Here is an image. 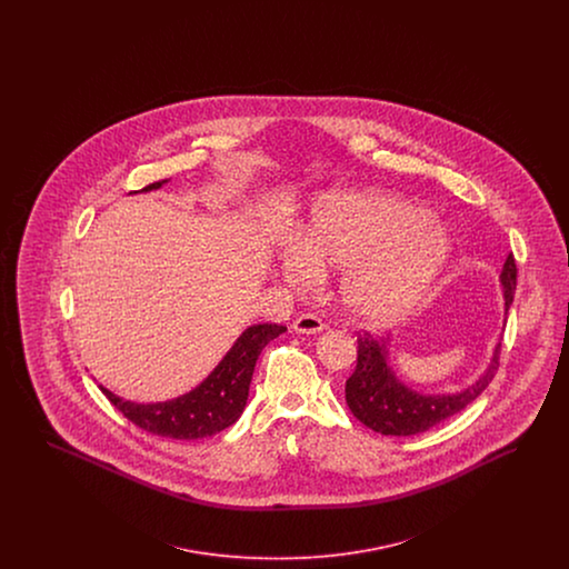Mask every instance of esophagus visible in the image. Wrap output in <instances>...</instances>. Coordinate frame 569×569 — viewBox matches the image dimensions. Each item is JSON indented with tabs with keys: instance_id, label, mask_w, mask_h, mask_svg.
<instances>
[{
	"instance_id": "34e87169",
	"label": "esophagus",
	"mask_w": 569,
	"mask_h": 569,
	"mask_svg": "<svg viewBox=\"0 0 569 569\" xmlns=\"http://www.w3.org/2000/svg\"><path fill=\"white\" fill-rule=\"evenodd\" d=\"M325 328V322L318 316H311V313H302L292 322V330L298 335H318Z\"/></svg>"
}]
</instances>
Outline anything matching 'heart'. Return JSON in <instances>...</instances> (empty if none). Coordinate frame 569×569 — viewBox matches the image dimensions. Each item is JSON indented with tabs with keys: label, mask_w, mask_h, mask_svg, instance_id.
I'll list each match as a JSON object with an SVG mask.
<instances>
[{
	"label": "heart",
	"mask_w": 569,
	"mask_h": 569,
	"mask_svg": "<svg viewBox=\"0 0 569 569\" xmlns=\"http://www.w3.org/2000/svg\"><path fill=\"white\" fill-rule=\"evenodd\" d=\"M452 251L448 226L409 198L330 191L313 202L298 244L279 251L277 271L290 288H307L320 271L343 269L337 297L346 313L367 328H388L425 302Z\"/></svg>",
	"instance_id": "heart-1"
}]
</instances>
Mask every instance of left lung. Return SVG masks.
<instances>
[{"label": "left lung", "instance_id": "1", "mask_svg": "<svg viewBox=\"0 0 569 569\" xmlns=\"http://www.w3.org/2000/svg\"><path fill=\"white\" fill-rule=\"evenodd\" d=\"M499 283L503 290V311L508 316L516 290V262L512 253H508L503 262ZM499 348L501 343H495L492 356L476 381L455 392L429 395L407 386L397 376L392 369L390 341H373L369 335H365L358 339V360L352 378L346 381V401L353 416L376 433L395 437L425 433L459 413L460 409H465L485 392L499 367Z\"/></svg>", "mask_w": 569, "mask_h": 569}]
</instances>
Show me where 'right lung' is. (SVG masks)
I'll return each mask as SVG.
<instances>
[{
	"label": "right lung",
	"instance_id": "obj_1",
	"mask_svg": "<svg viewBox=\"0 0 569 569\" xmlns=\"http://www.w3.org/2000/svg\"><path fill=\"white\" fill-rule=\"evenodd\" d=\"M168 181H158L142 191L160 190ZM286 332V326L253 325L244 328L232 348L217 362L216 369L190 392L158 403L128 401L100 383L109 397L136 427L170 439H202L234 425L249 397L253 367L264 346Z\"/></svg>",
	"mask_w": 569,
	"mask_h": 569
}]
</instances>
